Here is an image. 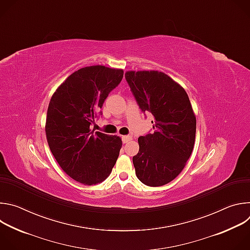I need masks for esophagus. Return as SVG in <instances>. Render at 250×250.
<instances>
[{
	"instance_id": "obj_1",
	"label": "esophagus",
	"mask_w": 250,
	"mask_h": 250,
	"mask_svg": "<svg viewBox=\"0 0 250 250\" xmlns=\"http://www.w3.org/2000/svg\"><path fill=\"white\" fill-rule=\"evenodd\" d=\"M131 139H132V136H130V135H124V136H122V140H123L124 144H126V142L130 141Z\"/></svg>"
}]
</instances>
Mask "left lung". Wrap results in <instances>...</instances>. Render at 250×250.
Here are the masks:
<instances>
[{
  "label": "left lung",
  "mask_w": 250,
  "mask_h": 250,
  "mask_svg": "<svg viewBox=\"0 0 250 250\" xmlns=\"http://www.w3.org/2000/svg\"><path fill=\"white\" fill-rule=\"evenodd\" d=\"M125 80L140 110L153 118L152 133L138 137L132 157L140 182L163 186L181 173L195 144L196 117L189 97L179 84L159 71H127Z\"/></svg>",
  "instance_id": "obj_1"
}]
</instances>
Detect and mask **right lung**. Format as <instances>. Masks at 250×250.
<instances>
[{
    "label": "right lung",
    "instance_id": "add662e5",
    "mask_svg": "<svg viewBox=\"0 0 250 250\" xmlns=\"http://www.w3.org/2000/svg\"><path fill=\"white\" fill-rule=\"evenodd\" d=\"M123 69L102 65L71 74L49 102L45 133L62 170L75 181L96 185L109 177L122 148V139L92 130L110 92L122 81Z\"/></svg>",
    "mask_w": 250,
    "mask_h": 250
}]
</instances>
